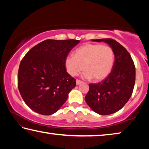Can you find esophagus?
<instances>
[{"instance_id":"obj_1","label":"esophagus","mask_w":149,"mask_h":149,"mask_svg":"<svg viewBox=\"0 0 149 149\" xmlns=\"http://www.w3.org/2000/svg\"><path fill=\"white\" fill-rule=\"evenodd\" d=\"M76 82H77V85H79V84H81V83H82V82L81 81V80H77Z\"/></svg>"}]
</instances>
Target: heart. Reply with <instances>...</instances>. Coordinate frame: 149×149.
Listing matches in <instances>:
<instances>
[{"label": "heart", "instance_id": "1", "mask_svg": "<svg viewBox=\"0 0 149 149\" xmlns=\"http://www.w3.org/2000/svg\"><path fill=\"white\" fill-rule=\"evenodd\" d=\"M114 63V53L111 47L87 44L76 49L74 57H67L65 67L71 76H77L84 69L85 78L100 82L109 76Z\"/></svg>", "mask_w": 149, "mask_h": 149}]
</instances>
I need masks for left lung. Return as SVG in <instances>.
I'll return each instance as SVG.
<instances>
[{
	"label": "left lung",
	"instance_id": "obj_1",
	"mask_svg": "<svg viewBox=\"0 0 149 149\" xmlns=\"http://www.w3.org/2000/svg\"><path fill=\"white\" fill-rule=\"evenodd\" d=\"M92 40L107 43L113 48L115 59L113 69L105 80L89 84L85 101L96 113L108 115L120 110L132 96L135 82V67L129 52L115 40Z\"/></svg>",
	"mask_w": 149,
	"mask_h": 149
}]
</instances>
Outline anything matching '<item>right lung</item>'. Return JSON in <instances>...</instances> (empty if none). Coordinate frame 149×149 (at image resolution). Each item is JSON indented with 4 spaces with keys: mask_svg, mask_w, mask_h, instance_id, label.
Wrapping results in <instances>:
<instances>
[{
    "mask_svg": "<svg viewBox=\"0 0 149 149\" xmlns=\"http://www.w3.org/2000/svg\"><path fill=\"white\" fill-rule=\"evenodd\" d=\"M80 40H44L31 48L21 61L17 74L19 93L29 107L42 115L56 113L76 86L68 74L65 59Z\"/></svg>",
    "mask_w": 149,
    "mask_h": 149,
    "instance_id": "1",
    "label": "right lung"
}]
</instances>
